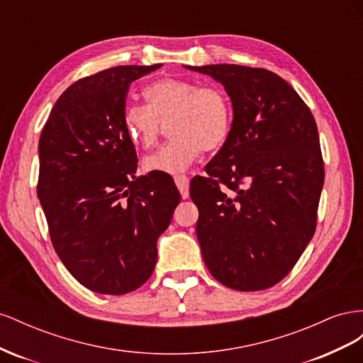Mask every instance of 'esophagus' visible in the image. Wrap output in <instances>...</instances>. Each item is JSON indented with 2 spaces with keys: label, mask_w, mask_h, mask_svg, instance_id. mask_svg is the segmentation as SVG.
Instances as JSON below:
<instances>
[{
  "label": "esophagus",
  "mask_w": 363,
  "mask_h": 363,
  "mask_svg": "<svg viewBox=\"0 0 363 363\" xmlns=\"http://www.w3.org/2000/svg\"><path fill=\"white\" fill-rule=\"evenodd\" d=\"M174 182H175V184H177V188H179L183 199H188L189 196V179L186 177V175H175Z\"/></svg>",
  "instance_id": "34e87169"
}]
</instances>
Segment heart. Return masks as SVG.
<instances>
[{
	"label": "heart",
	"mask_w": 363,
	"mask_h": 363,
	"mask_svg": "<svg viewBox=\"0 0 363 363\" xmlns=\"http://www.w3.org/2000/svg\"><path fill=\"white\" fill-rule=\"evenodd\" d=\"M142 95L145 106H127L123 128L135 145L155 144L160 123L171 118L169 144L148 155L142 164L148 172L180 174L199 160L203 151L221 147L232 130V104L223 89L184 79L150 83Z\"/></svg>",
	"instance_id": "b5f03b06"
}]
</instances>
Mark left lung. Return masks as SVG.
Returning a JSON list of instances; mask_svg holds the SVG:
<instances>
[{
	"instance_id": "1",
	"label": "left lung",
	"mask_w": 363,
	"mask_h": 363,
	"mask_svg": "<svg viewBox=\"0 0 363 363\" xmlns=\"http://www.w3.org/2000/svg\"><path fill=\"white\" fill-rule=\"evenodd\" d=\"M184 68L221 83L233 108L232 130L206 167L208 175L191 182L204 263L227 288H271L315 233L324 164L313 115L271 71L228 63ZM219 182L234 194L219 190Z\"/></svg>"
}]
</instances>
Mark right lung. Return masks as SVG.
I'll list each match as a JSON object with an SVG mask.
<instances>
[{"label":"right lung","instance_id":"add662e5","mask_svg":"<svg viewBox=\"0 0 363 363\" xmlns=\"http://www.w3.org/2000/svg\"><path fill=\"white\" fill-rule=\"evenodd\" d=\"M160 67L125 65L75 82L39 139L38 199L52 247L98 294L123 295L150 279L157 239L182 199L171 175H136V150L123 128L130 83Z\"/></svg>","mask_w":363,"mask_h":363}]
</instances>
